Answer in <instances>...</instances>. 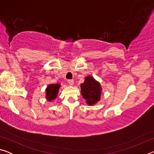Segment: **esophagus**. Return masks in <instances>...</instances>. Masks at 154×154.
I'll list each match as a JSON object with an SVG mask.
<instances>
[{"instance_id": "esophagus-1", "label": "esophagus", "mask_w": 154, "mask_h": 154, "mask_svg": "<svg viewBox=\"0 0 154 154\" xmlns=\"http://www.w3.org/2000/svg\"><path fill=\"white\" fill-rule=\"evenodd\" d=\"M67 82L69 83V84L71 85H72L74 84V81L72 80V79H68L67 80Z\"/></svg>"}]
</instances>
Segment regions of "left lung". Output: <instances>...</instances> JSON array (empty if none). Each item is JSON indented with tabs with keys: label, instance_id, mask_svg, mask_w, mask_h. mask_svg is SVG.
<instances>
[{
	"label": "left lung",
	"instance_id": "left-lung-1",
	"mask_svg": "<svg viewBox=\"0 0 154 154\" xmlns=\"http://www.w3.org/2000/svg\"><path fill=\"white\" fill-rule=\"evenodd\" d=\"M101 85L92 76L85 78V82L81 84V92L88 105H93L100 100Z\"/></svg>",
	"mask_w": 154,
	"mask_h": 154
}]
</instances>
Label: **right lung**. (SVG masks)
I'll return each instance as SVG.
<instances>
[{
  "label": "right lung",
  "instance_id": "1",
  "mask_svg": "<svg viewBox=\"0 0 154 154\" xmlns=\"http://www.w3.org/2000/svg\"><path fill=\"white\" fill-rule=\"evenodd\" d=\"M60 85L58 83L56 84H49L46 88V98L48 101H51L57 97L58 90Z\"/></svg>",
  "mask_w": 154,
  "mask_h": 154
}]
</instances>
